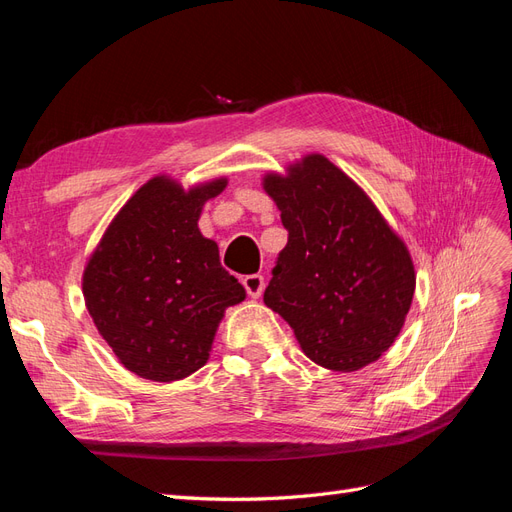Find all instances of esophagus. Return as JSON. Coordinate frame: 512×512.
<instances>
[{
    "label": "esophagus",
    "mask_w": 512,
    "mask_h": 512,
    "mask_svg": "<svg viewBox=\"0 0 512 512\" xmlns=\"http://www.w3.org/2000/svg\"><path fill=\"white\" fill-rule=\"evenodd\" d=\"M243 288H245L247 294H250L252 299H258L260 294H262V290H265V277L258 275V273L245 275L243 277Z\"/></svg>",
    "instance_id": "34e87169"
}]
</instances>
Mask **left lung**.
I'll list each match as a JSON object with an SVG mask.
<instances>
[{
    "mask_svg": "<svg viewBox=\"0 0 512 512\" xmlns=\"http://www.w3.org/2000/svg\"><path fill=\"white\" fill-rule=\"evenodd\" d=\"M288 243L277 256L265 303L280 314L314 363L356 371L380 359L404 327L414 265L376 205L324 156L288 175H267Z\"/></svg>",
    "mask_w": 512,
    "mask_h": 512,
    "instance_id": "8db88e82",
    "label": "left lung"
}]
</instances>
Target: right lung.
Instances as JSON below:
<instances>
[{
    "instance_id": "1",
    "label": "right lung",
    "mask_w": 512,
    "mask_h": 512,
    "mask_svg": "<svg viewBox=\"0 0 512 512\" xmlns=\"http://www.w3.org/2000/svg\"><path fill=\"white\" fill-rule=\"evenodd\" d=\"M226 179L185 192L153 177L108 226L83 273L85 305L100 335L132 374L173 382L209 359L224 309L245 288L220 265L218 243L198 218Z\"/></svg>"
}]
</instances>
